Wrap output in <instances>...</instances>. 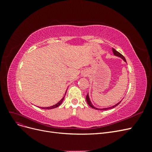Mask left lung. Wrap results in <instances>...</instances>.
I'll return each instance as SVG.
<instances>
[{"instance_id":"left-lung-1","label":"left lung","mask_w":152,"mask_h":152,"mask_svg":"<svg viewBox=\"0 0 152 152\" xmlns=\"http://www.w3.org/2000/svg\"><path fill=\"white\" fill-rule=\"evenodd\" d=\"M112 50H113V53H114V54L115 55V56H119V57H121L122 59H123V60L124 61H126V58H124V56H123L122 54H121L120 53H118V51H117V50L115 49H112ZM86 101H87V104H88L91 107H92V108H94V109H96V110H109V109H111V108H115V107H117V106L118 104H120L121 103V102H119V103H118L117 104H116L115 105H114V106H113V107H109V108H102V109H99V108H95L94 106H93V104H91V101H90V99H89V95H88V94H87V95L86 96Z\"/></svg>"}]
</instances>
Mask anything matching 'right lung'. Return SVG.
Instances as JSON below:
<instances>
[{"instance_id":"obj_1","label":"right lung","mask_w":152,"mask_h":152,"mask_svg":"<svg viewBox=\"0 0 152 152\" xmlns=\"http://www.w3.org/2000/svg\"><path fill=\"white\" fill-rule=\"evenodd\" d=\"M64 98H65V96H64V97H63L60 101H59V102L57 104H54V105H53V106H51V107H44V108H43V109H53V108H56V107H59V106L61 104V103L63 102V101Z\"/></svg>"}]
</instances>
